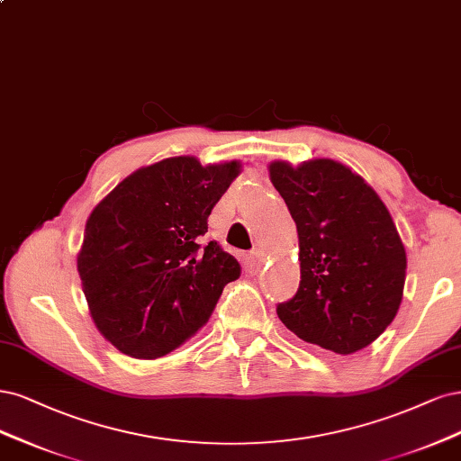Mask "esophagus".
Segmentation results:
<instances>
[{
  "label": "esophagus",
  "instance_id": "esophagus-1",
  "mask_svg": "<svg viewBox=\"0 0 461 461\" xmlns=\"http://www.w3.org/2000/svg\"><path fill=\"white\" fill-rule=\"evenodd\" d=\"M262 264H264V255H262L260 250H255V252H250V255H247V258H245V270L250 276H255V274L260 272Z\"/></svg>",
  "mask_w": 461,
  "mask_h": 461
}]
</instances>
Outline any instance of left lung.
Returning <instances> with one entry per match:
<instances>
[{"label":"left lung","mask_w":461,"mask_h":461,"mask_svg":"<svg viewBox=\"0 0 461 461\" xmlns=\"http://www.w3.org/2000/svg\"><path fill=\"white\" fill-rule=\"evenodd\" d=\"M299 231L301 284L277 316L296 337L354 354L389 328L402 303L406 249L362 176L331 158L268 165Z\"/></svg>","instance_id":"1"}]
</instances>
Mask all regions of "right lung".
I'll return each mask as SVG.
<instances>
[{"mask_svg":"<svg viewBox=\"0 0 461 461\" xmlns=\"http://www.w3.org/2000/svg\"><path fill=\"white\" fill-rule=\"evenodd\" d=\"M240 160L203 167L170 157L118 184L86 221L78 274L99 333L122 354L155 360L209 321L221 291L241 274L206 220Z\"/></svg>","mask_w":461,"mask_h":461,"instance_id":"right-lung-1","label":"right lung"}]
</instances>
